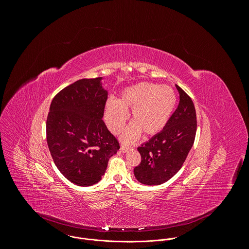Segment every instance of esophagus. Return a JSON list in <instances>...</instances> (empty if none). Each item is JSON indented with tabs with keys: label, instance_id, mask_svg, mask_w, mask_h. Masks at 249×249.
I'll list each match as a JSON object with an SVG mask.
<instances>
[{
	"label": "esophagus",
	"instance_id": "obj_1",
	"mask_svg": "<svg viewBox=\"0 0 249 249\" xmlns=\"http://www.w3.org/2000/svg\"><path fill=\"white\" fill-rule=\"evenodd\" d=\"M129 149H130L129 146H126V145H122V146H121V151H122L123 153H126Z\"/></svg>",
	"mask_w": 249,
	"mask_h": 249
}]
</instances>
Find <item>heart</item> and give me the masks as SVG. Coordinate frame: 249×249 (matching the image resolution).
<instances>
[{
	"label": "heart",
	"instance_id": "heart-1",
	"mask_svg": "<svg viewBox=\"0 0 249 249\" xmlns=\"http://www.w3.org/2000/svg\"><path fill=\"white\" fill-rule=\"evenodd\" d=\"M176 94L168 86L141 83L124 89L118 100L106 102L105 119L109 129L118 134L124 127L128 110H131L132 124L123 134L126 142L135 140L143 131L155 135L169 122L176 105Z\"/></svg>",
	"mask_w": 249,
	"mask_h": 249
}]
</instances>
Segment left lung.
Wrapping results in <instances>:
<instances>
[{
  "mask_svg": "<svg viewBox=\"0 0 249 249\" xmlns=\"http://www.w3.org/2000/svg\"><path fill=\"white\" fill-rule=\"evenodd\" d=\"M180 101L166 126L137 148L140 163L134 167L136 179L145 185H160L182 167L194 144L196 115L191 97L176 85Z\"/></svg>",
  "mask_w": 249,
  "mask_h": 249,
  "instance_id": "left-lung-1",
  "label": "left lung"
}]
</instances>
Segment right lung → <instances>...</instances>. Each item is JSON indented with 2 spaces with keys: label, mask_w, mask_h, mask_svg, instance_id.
<instances>
[{
  "label": "right lung",
  "mask_w": 249,
  "mask_h": 249,
  "mask_svg": "<svg viewBox=\"0 0 249 249\" xmlns=\"http://www.w3.org/2000/svg\"><path fill=\"white\" fill-rule=\"evenodd\" d=\"M102 78L82 79L53 99L47 120V142L59 171L78 186H91L104 175L120 149L103 114L108 98Z\"/></svg>",
  "instance_id": "right-lung-1"
}]
</instances>
